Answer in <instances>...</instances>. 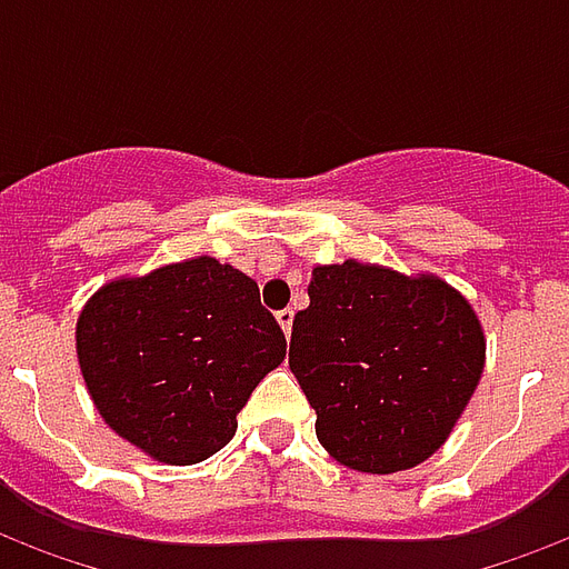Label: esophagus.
Here are the masks:
<instances>
[{"label":"esophagus","instance_id":"esophagus-1","mask_svg":"<svg viewBox=\"0 0 569 569\" xmlns=\"http://www.w3.org/2000/svg\"><path fill=\"white\" fill-rule=\"evenodd\" d=\"M292 320H296V310L292 308L277 310V322H280V329H283L286 338H289V332H292Z\"/></svg>","mask_w":569,"mask_h":569}]
</instances>
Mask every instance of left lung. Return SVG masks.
I'll return each mask as SVG.
<instances>
[{
	"mask_svg": "<svg viewBox=\"0 0 569 569\" xmlns=\"http://www.w3.org/2000/svg\"><path fill=\"white\" fill-rule=\"evenodd\" d=\"M289 369L338 463L390 476L441 448L485 369V335L451 286L359 261L313 268Z\"/></svg>",
	"mask_w": 569,
	"mask_h": 569,
	"instance_id": "1",
	"label": "left lung"
}]
</instances>
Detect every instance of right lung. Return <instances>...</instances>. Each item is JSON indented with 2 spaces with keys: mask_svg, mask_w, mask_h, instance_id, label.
<instances>
[{
  "mask_svg": "<svg viewBox=\"0 0 569 569\" xmlns=\"http://www.w3.org/2000/svg\"><path fill=\"white\" fill-rule=\"evenodd\" d=\"M76 341L106 423L170 466L224 448L249 393L286 357L256 280L210 256L103 286Z\"/></svg>",
  "mask_w": 569,
  "mask_h": 569,
  "instance_id": "obj_1",
  "label": "right lung"
}]
</instances>
